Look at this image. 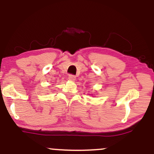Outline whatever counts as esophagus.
I'll use <instances>...</instances> for the list:
<instances>
[{"instance_id":"34e87169","label":"esophagus","mask_w":154,"mask_h":154,"mask_svg":"<svg viewBox=\"0 0 154 154\" xmlns=\"http://www.w3.org/2000/svg\"><path fill=\"white\" fill-rule=\"evenodd\" d=\"M68 79H69V80H70V81H75V76L74 75L70 74V75H69Z\"/></svg>"}]
</instances>
